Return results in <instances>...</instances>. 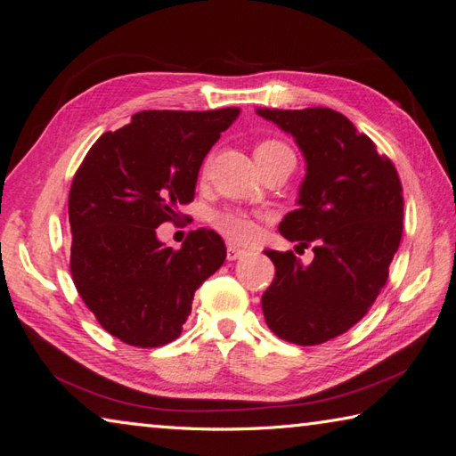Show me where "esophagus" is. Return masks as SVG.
<instances>
[{
  "label": "esophagus",
  "mask_w": 456,
  "mask_h": 456,
  "mask_svg": "<svg viewBox=\"0 0 456 456\" xmlns=\"http://www.w3.org/2000/svg\"><path fill=\"white\" fill-rule=\"evenodd\" d=\"M246 256V251L241 249V248H236V246H228L226 248V257H228V261H236V259H240V257H244Z\"/></svg>",
  "instance_id": "34e87169"
}]
</instances>
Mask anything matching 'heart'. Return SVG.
I'll return each mask as SVG.
<instances>
[{"mask_svg":"<svg viewBox=\"0 0 456 456\" xmlns=\"http://www.w3.org/2000/svg\"><path fill=\"white\" fill-rule=\"evenodd\" d=\"M279 151H289V146L279 142V140H263V142H259L256 148V158L279 154ZM210 220L220 234H224L228 240L236 241V244L248 246L259 236L257 216L249 215V212H244V210H236V208L220 210V212H215Z\"/></svg>","mask_w":456,"mask_h":456,"instance_id":"1","label":"heart"}]
</instances>
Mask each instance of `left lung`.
Segmentation results:
<instances>
[{
	"label": "left lung",
	"instance_id": "obj_1",
	"mask_svg": "<svg viewBox=\"0 0 456 456\" xmlns=\"http://www.w3.org/2000/svg\"><path fill=\"white\" fill-rule=\"evenodd\" d=\"M257 115L295 136L305 154L298 208L279 232L314 251L306 267L292 251H265L275 279L261 297L263 316L281 339L318 346L355 326L387 285L402 240V183L392 161L338 110Z\"/></svg>",
	"mask_w": 456,
	"mask_h": 456
}]
</instances>
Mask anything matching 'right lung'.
Segmentation results:
<instances>
[{"label": "right lung", "mask_w": 456, "mask_h": 456, "mask_svg": "<svg viewBox=\"0 0 456 456\" xmlns=\"http://www.w3.org/2000/svg\"><path fill=\"white\" fill-rule=\"evenodd\" d=\"M238 107L140 110L101 134L68 195L69 271L86 306L110 336L134 347L179 338L195 290L226 259L216 232L191 230L179 249L156 236L195 199L202 159Z\"/></svg>", "instance_id": "1"}]
</instances>
